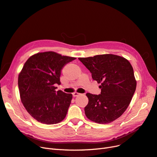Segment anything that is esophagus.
Returning <instances> with one entry per match:
<instances>
[{
  "label": "esophagus",
  "instance_id": "obj_1",
  "mask_svg": "<svg viewBox=\"0 0 157 157\" xmlns=\"http://www.w3.org/2000/svg\"><path fill=\"white\" fill-rule=\"evenodd\" d=\"M80 95V94H78V93H77V92H74L73 94V97H77V96H78V95Z\"/></svg>",
  "mask_w": 157,
  "mask_h": 157
}]
</instances>
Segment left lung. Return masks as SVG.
Segmentation results:
<instances>
[{
  "label": "left lung",
  "instance_id": "obj_1",
  "mask_svg": "<svg viewBox=\"0 0 157 157\" xmlns=\"http://www.w3.org/2000/svg\"><path fill=\"white\" fill-rule=\"evenodd\" d=\"M101 84V94H86L88 103L84 108L90 120L100 124L112 122L127 110L136 88L133 68L126 58L112 54L78 58Z\"/></svg>",
  "mask_w": 157,
  "mask_h": 157
}]
</instances>
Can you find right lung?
Here are the masks:
<instances>
[{
  "mask_svg": "<svg viewBox=\"0 0 157 157\" xmlns=\"http://www.w3.org/2000/svg\"><path fill=\"white\" fill-rule=\"evenodd\" d=\"M75 58L53 51L38 52L25 63L18 77L21 102L29 114L41 123L51 125L64 120L73 95L61 90V70Z\"/></svg>",
  "mask_w": 157,
  "mask_h": 157,
  "instance_id": "obj_1",
  "label": "right lung"
}]
</instances>
